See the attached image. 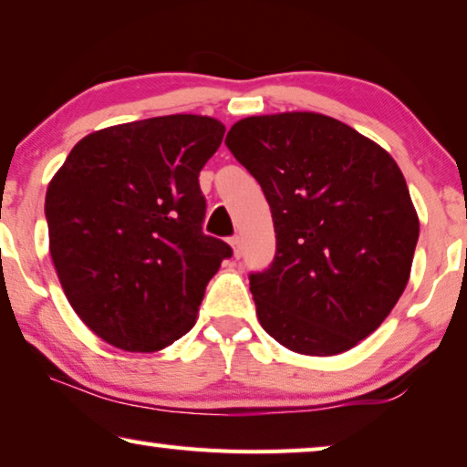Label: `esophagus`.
<instances>
[{
    "label": "esophagus",
    "instance_id": "esophagus-1",
    "mask_svg": "<svg viewBox=\"0 0 467 467\" xmlns=\"http://www.w3.org/2000/svg\"><path fill=\"white\" fill-rule=\"evenodd\" d=\"M229 244H232L234 256H235V258H240V256H242V238H240V235H234V238L229 240Z\"/></svg>",
    "mask_w": 467,
    "mask_h": 467
}]
</instances>
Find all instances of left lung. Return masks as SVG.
<instances>
[{
    "label": "left lung",
    "mask_w": 467,
    "mask_h": 467,
    "mask_svg": "<svg viewBox=\"0 0 467 467\" xmlns=\"http://www.w3.org/2000/svg\"><path fill=\"white\" fill-rule=\"evenodd\" d=\"M225 143L261 183L274 217V263L250 275L263 329L308 357L357 347L411 275L420 219L399 164L319 112L246 117Z\"/></svg>",
    "instance_id": "8db88e82"
}]
</instances>
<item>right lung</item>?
I'll return each instance as SVG.
<instances>
[{"label":"right lung","mask_w":467,"mask_h":467,"mask_svg":"<svg viewBox=\"0 0 467 467\" xmlns=\"http://www.w3.org/2000/svg\"><path fill=\"white\" fill-rule=\"evenodd\" d=\"M225 125L169 114L93 131L46 193L49 254L70 306L93 334L156 353L196 324L206 284L232 256L202 234L198 175Z\"/></svg>","instance_id":"obj_1"}]
</instances>
